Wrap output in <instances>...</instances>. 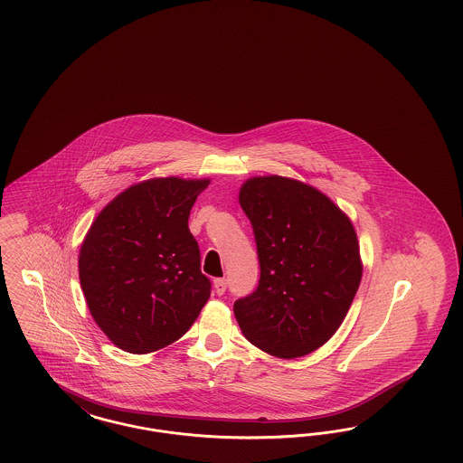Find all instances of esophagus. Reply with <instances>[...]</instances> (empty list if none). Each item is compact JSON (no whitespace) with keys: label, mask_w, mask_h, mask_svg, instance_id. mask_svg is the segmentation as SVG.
<instances>
[{"label":"esophagus","mask_w":463,"mask_h":463,"mask_svg":"<svg viewBox=\"0 0 463 463\" xmlns=\"http://www.w3.org/2000/svg\"><path fill=\"white\" fill-rule=\"evenodd\" d=\"M213 288H215V294L224 295L225 288H227V281H225V279H215V280H213Z\"/></svg>","instance_id":"esophagus-1"}]
</instances>
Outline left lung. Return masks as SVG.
<instances>
[{
  "instance_id": "left-lung-1",
  "label": "left lung",
  "mask_w": 463,
  "mask_h": 463,
  "mask_svg": "<svg viewBox=\"0 0 463 463\" xmlns=\"http://www.w3.org/2000/svg\"><path fill=\"white\" fill-rule=\"evenodd\" d=\"M239 203L251 221L260 283L234 302L242 335L279 358L321 348L345 321L362 280L348 215L317 188L285 176H254Z\"/></svg>"
}]
</instances>
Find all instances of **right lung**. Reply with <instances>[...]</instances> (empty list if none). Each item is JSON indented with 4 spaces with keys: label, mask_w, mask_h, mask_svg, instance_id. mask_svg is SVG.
Returning <instances> with one entry per match:
<instances>
[{
    "label": "right lung",
    "mask_w": 463,
    "mask_h": 463,
    "mask_svg": "<svg viewBox=\"0 0 463 463\" xmlns=\"http://www.w3.org/2000/svg\"><path fill=\"white\" fill-rule=\"evenodd\" d=\"M211 180L153 178L99 212L80 250L88 308L115 346L144 354L175 343L211 297L190 211Z\"/></svg>",
    "instance_id": "add662e5"
}]
</instances>
